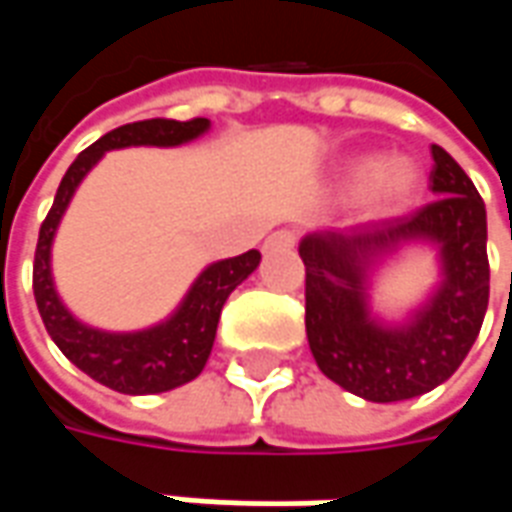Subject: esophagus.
Returning <instances> with one entry per match:
<instances>
[{
	"label": "esophagus",
	"mask_w": 512,
	"mask_h": 512,
	"mask_svg": "<svg viewBox=\"0 0 512 512\" xmlns=\"http://www.w3.org/2000/svg\"><path fill=\"white\" fill-rule=\"evenodd\" d=\"M296 245V233L293 230H276L265 239V250H276V247H293Z\"/></svg>",
	"instance_id": "esophagus-1"
}]
</instances>
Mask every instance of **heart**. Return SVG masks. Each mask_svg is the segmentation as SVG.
<instances>
[{
  "mask_svg": "<svg viewBox=\"0 0 512 512\" xmlns=\"http://www.w3.org/2000/svg\"><path fill=\"white\" fill-rule=\"evenodd\" d=\"M342 187L359 193V202L370 213H396L413 202L422 187V170L413 159H373L359 156L344 168Z\"/></svg>",
  "mask_w": 512,
  "mask_h": 512,
  "instance_id": "b5f03b06",
  "label": "heart"
}]
</instances>
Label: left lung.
Masks as SVG:
<instances>
[{"label":"left lung","mask_w":512,"mask_h":512,"mask_svg":"<svg viewBox=\"0 0 512 512\" xmlns=\"http://www.w3.org/2000/svg\"><path fill=\"white\" fill-rule=\"evenodd\" d=\"M436 202L350 233H310L305 327L313 359L330 382L367 402H404L447 382L482 330L490 299L487 213L459 162L433 145ZM427 238L443 250L445 282L404 328H382L366 310V270L402 241Z\"/></svg>","instance_id":"obj_1"}]
</instances>
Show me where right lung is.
I'll list each match as a JSON object with an SVG mask.
<instances>
[{
    "label": "right lung",
    "instance_id": "right-lung-1",
    "mask_svg": "<svg viewBox=\"0 0 512 512\" xmlns=\"http://www.w3.org/2000/svg\"><path fill=\"white\" fill-rule=\"evenodd\" d=\"M207 125H210L207 119H187V122L145 119V122L122 125L105 133L99 142H93L76 156V162L62 176L53 207L39 227V242H36V256H33V296H36L39 316L48 327L50 339L70 362L110 390L145 396V393H165L196 379L213 350L216 325H219L227 296L259 267L262 253L247 250L242 256H233L202 270V276L193 282L182 307L168 322L150 330H139V333H105V330H93L76 322L59 302L53 290V279H50L53 233L73 190L85 179V173L105 156V150L128 148V145L170 148V145H182L202 136Z\"/></svg>",
    "mask_w": 512,
    "mask_h": 512
}]
</instances>
